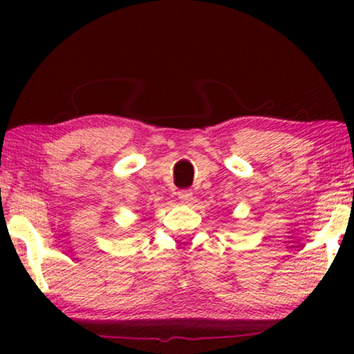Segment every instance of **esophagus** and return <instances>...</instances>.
<instances>
[{
  "instance_id": "obj_1",
  "label": "esophagus",
  "mask_w": 354,
  "mask_h": 354,
  "mask_svg": "<svg viewBox=\"0 0 354 354\" xmlns=\"http://www.w3.org/2000/svg\"><path fill=\"white\" fill-rule=\"evenodd\" d=\"M178 200H180V203H183V205H192L193 200H195V196H193V193L190 190H182L178 192Z\"/></svg>"
}]
</instances>
